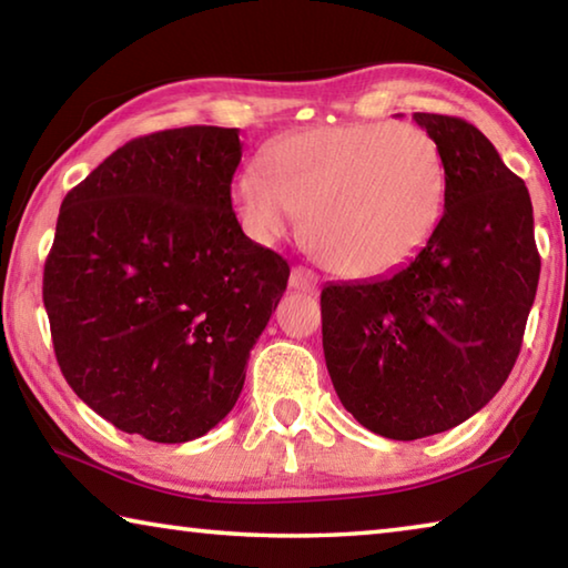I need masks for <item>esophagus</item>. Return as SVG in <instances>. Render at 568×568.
<instances>
[{
  "label": "esophagus",
  "mask_w": 568,
  "mask_h": 568,
  "mask_svg": "<svg viewBox=\"0 0 568 568\" xmlns=\"http://www.w3.org/2000/svg\"><path fill=\"white\" fill-rule=\"evenodd\" d=\"M287 285H291L293 291H301V293H315L318 291L321 281L313 271H307V267H303V265H295L291 271V281H287Z\"/></svg>",
  "instance_id": "1"
}]
</instances>
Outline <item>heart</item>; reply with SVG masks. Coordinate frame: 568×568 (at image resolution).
Instances as JSON below:
<instances>
[{
	"mask_svg": "<svg viewBox=\"0 0 568 568\" xmlns=\"http://www.w3.org/2000/svg\"><path fill=\"white\" fill-rule=\"evenodd\" d=\"M233 195L257 243L301 233L307 217V240L331 271L378 277L400 271L436 237L448 165L418 124H328L277 140L265 170L240 172Z\"/></svg>",
	"mask_w": 568,
	"mask_h": 568,
	"instance_id": "b5f03b06",
	"label": "heart"
}]
</instances>
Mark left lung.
<instances>
[{
	"mask_svg": "<svg viewBox=\"0 0 568 568\" xmlns=\"http://www.w3.org/2000/svg\"><path fill=\"white\" fill-rule=\"evenodd\" d=\"M413 120L444 150V223L400 271L321 293L333 388L361 426L393 440L444 434L496 396L541 273L531 197L486 134L448 114Z\"/></svg>",
	"mask_w": 568,
	"mask_h": 568,
	"instance_id": "8db88e82",
	"label": "left lung"
}]
</instances>
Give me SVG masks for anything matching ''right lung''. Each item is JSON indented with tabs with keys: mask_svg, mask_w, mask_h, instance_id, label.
Wrapping results in <instances>:
<instances>
[{
	"mask_svg": "<svg viewBox=\"0 0 568 568\" xmlns=\"http://www.w3.org/2000/svg\"><path fill=\"white\" fill-rule=\"evenodd\" d=\"M237 132L195 124L114 150L67 192L44 263L62 376L155 444L205 436L233 410L291 275L233 213Z\"/></svg>",
	"mask_w": 568,
	"mask_h": 568,
	"instance_id": "add662e5",
	"label": "right lung"
}]
</instances>
